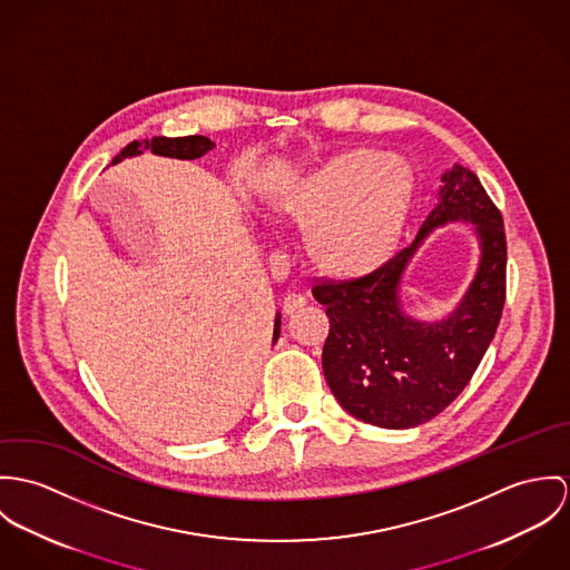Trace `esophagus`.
<instances>
[{
	"label": "esophagus",
	"mask_w": 570,
	"mask_h": 570,
	"mask_svg": "<svg viewBox=\"0 0 570 570\" xmlns=\"http://www.w3.org/2000/svg\"><path fill=\"white\" fill-rule=\"evenodd\" d=\"M306 304H308V302H306V297L291 293V295H286V297H284V313H286V315H293L295 311L304 308Z\"/></svg>",
	"instance_id": "obj_1"
}]
</instances>
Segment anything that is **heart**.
Masks as SVG:
<instances>
[{
  "mask_svg": "<svg viewBox=\"0 0 570 570\" xmlns=\"http://www.w3.org/2000/svg\"><path fill=\"white\" fill-rule=\"evenodd\" d=\"M415 196L413 166L395 153L356 148L334 157L288 200L327 277L358 279L400 252Z\"/></svg>",
  "mask_w": 570,
  "mask_h": 570,
  "instance_id": "1",
  "label": "heart"
}]
</instances>
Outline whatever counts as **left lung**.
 Returning a JSON list of instances; mask_svg holds the SVG:
<instances>
[{
  "mask_svg": "<svg viewBox=\"0 0 570 570\" xmlns=\"http://www.w3.org/2000/svg\"><path fill=\"white\" fill-rule=\"evenodd\" d=\"M442 184L411 247L372 275L313 288L330 318L321 354L325 380L350 415L380 429H413L440 415L476 372L503 313V216L472 170L454 164ZM448 222L473 225L480 266L452 314L420 322L401 308V277L423 240Z\"/></svg>",
  "mask_w": 570,
  "mask_h": 570,
  "instance_id": "obj_1",
  "label": "left lung"
}]
</instances>
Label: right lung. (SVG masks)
Instances as JSON below:
<instances>
[{"mask_svg":"<svg viewBox=\"0 0 570 570\" xmlns=\"http://www.w3.org/2000/svg\"><path fill=\"white\" fill-rule=\"evenodd\" d=\"M216 144L205 137V135H188V137H153L144 141H130L127 148L118 157H114L111 164H120L127 157H137L144 150H150L153 155L161 157H173V159H198L205 153H209ZM279 325H282V315L275 316V327H273V341L279 336Z\"/></svg>","mask_w":570,"mask_h":570,"instance_id":"1","label":"right lung"}]
</instances>
